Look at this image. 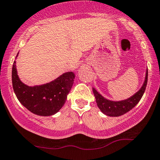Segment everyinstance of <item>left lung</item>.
<instances>
[{
    "instance_id": "8db88e82",
    "label": "left lung",
    "mask_w": 160,
    "mask_h": 160,
    "mask_svg": "<svg viewBox=\"0 0 160 160\" xmlns=\"http://www.w3.org/2000/svg\"><path fill=\"white\" fill-rule=\"evenodd\" d=\"M147 83L148 69L146 70L144 82L143 84H142V88L135 94H133L132 97H129L128 99L120 101H113L105 98L94 88H93V94H94L97 106L99 107L101 112L107 116H110V117H118V116L123 115V114L128 112L129 111H130L138 104L140 99H142L144 91H145Z\"/></svg>"
}]
</instances>
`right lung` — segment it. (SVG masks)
Returning <instances> with one entry per match:
<instances>
[{
  "label": "right lung",
  "mask_w": 160,
  "mask_h": 160,
  "mask_svg": "<svg viewBox=\"0 0 160 160\" xmlns=\"http://www.w3.org/2000/svg\"><path fill=\"white\" fill-rule=\"evenodd\" d=\"M74 78V72H67L48 83L28 86L18 76L16 61L12 65V88L17 99L28 110L39 116L53 115L61 110L72 87Z\"/></svg>",
  "instance_id": "obj_1"
}]
</instances>
